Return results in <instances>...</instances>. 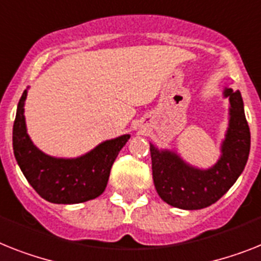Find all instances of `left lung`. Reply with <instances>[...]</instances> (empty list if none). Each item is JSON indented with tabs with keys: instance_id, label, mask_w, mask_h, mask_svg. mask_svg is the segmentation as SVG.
I'll return each mask as SVG.
<instances>
[{
	"instance_id": "8db88e82",
	"label": "left lung",
	"mask_w": 261,
	"mask_h": 261,
	"mask_svg": "<svg viewBox=\"0 0 261 261\" xmlns=\"http://www.w3.org/2000/svg\"><path fill=\"white\" fill-rule=\"evenodd\" d=\"M229 100L228 128L220 144V157L210 168L189 164L174 149L150 143L152 174L156 191L165 203L180 210H203L228 192L244 171L251 148V133L245 120L244 102L239 90L225 87Z\"/></svg>"
}]
</instances>
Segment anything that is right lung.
I'll return each mask as SVG.
<instances>
[{"label": "right lung", "instance_id": "add662e5", "mask_svg": "<svg viewBox=\"0 0 261 261\" xmlns=\"http://www.w3.org/2000/svg\"><path fill=\"white\" fill-rule=\"evenodd\" d=\"M28 89L17 105L13 125V152L23 176L38 195L55 204H79L104 192L111 168L130 135L105 140L79 157H55L34 145L28 135L25 101Z\"/></svg>", "mask_w": 261, "mask_h": 261}]
</instances>
